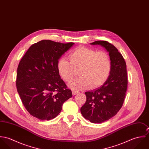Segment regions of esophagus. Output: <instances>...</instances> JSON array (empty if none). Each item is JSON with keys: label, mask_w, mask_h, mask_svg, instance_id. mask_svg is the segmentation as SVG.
<instances>
[{"label": "esophagus", "mask_w": 149, "mask_h": 149, "mask_svg": "<svg viewBox=\"0 0 149 149\" xmlns=\"http://www.w3.org/2000/svg\"><path fill=\"white\" fill-rule=\"evenodd\" d=\"M72 92V95H76V94H77V93H79L77 91H73V90Z\"/></svg>", "instance_id": "1"}]
</instances>
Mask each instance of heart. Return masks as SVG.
Returning a JSON list of instances; mask_svg holds the SVG:
<instances>
[{
  "label": "heart",
  "instance_id": "obj_1",
  "mask_svg": "<svg viewBox=\"0 0 149 149\" xmlns=\"http://www.w3.org/2000/svg\"><path fill=\"white\" fill-rule=\"evenodd\" d=\"M70 61L61 58L57 64V70L61 79L68 82L79 70L80 77L72 80L68 86L74 90H81L90 86L95 89L104 84L110 74L111 61L104 51L80 46L69 54Z\"/></svg>",
  "mask_w": 149,
  "mask_h": 149
}]
</instances>
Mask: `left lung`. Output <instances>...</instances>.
<instances>
[{"label":"left lung","instance_id":"8db88e82","mask_svg":"<svg viewBox=\"0 0 149 149\" xmlns=\"http://www.w3.org/2000/svg\"><path fill=\"white\" fill-rule=\"evenodd\" d=\"M109 52L111 70L105 83L93 91L85 92L86 100L80 111L86 119L94 123L104 122L114 116L123 104L127 89V66L117 48L106 41H97Z\"/></svg>","mask_w":149,"mask_h":149}]
</instances>
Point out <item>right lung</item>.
I'll use <instances>...</instances> for the list:
<instances>
[{
  "label": "right lung",
  "instance_id": "1",
  "mask_svg": "<svg viewBox=\"0 0 149 149\" xmlns=\"http://www.w3.org/2000/svg\"><path fill=\"white\" fill-rule=\"evenodd\" d=\"M74 43L42 40L33 44L20 61L16 86L29 113L40 120L56 118L72 96L57 70L58 59Z\"/></svg>",
  "mask_w": 149,
  "mask_h": 149
}]
</instances>
